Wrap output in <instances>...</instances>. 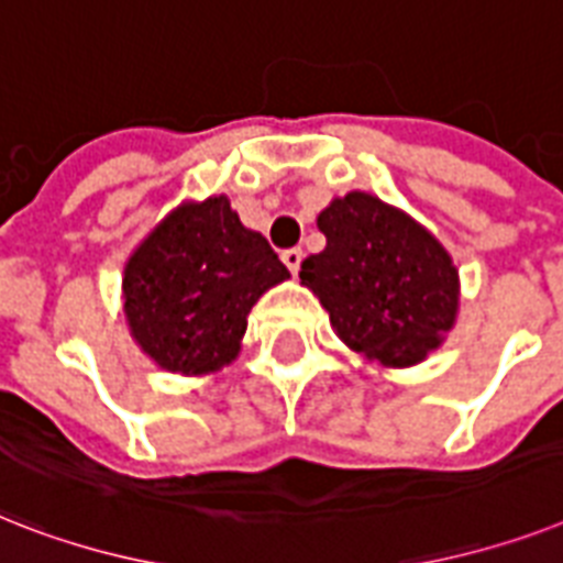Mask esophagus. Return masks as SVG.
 <instances>
[{"label":"esophagus","mask_w":563,"mask_h":563,"mask_svg":"<svg viewBox=\"0 0 563 563\" xmlns=\"http://www.w3.org/2000/svg\"><path fill=\"white\" fill-rule=\"evenodd\" d=\"M280 257H283V263L289 266L291 274L300 272V263H303V251H300V249H286L280 254Z\"/></svg>","instance_id":"1"}]
</instances>
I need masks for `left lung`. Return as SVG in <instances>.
Returning <instances> with one entry per match:
<instances>
[{
    "instance_id": "obj_1",
    "label": "left lung",
    "mask_w": 563,
    "mask_h": 563,
    "mask_svg": "<svg viewBox=\"0 0 563 563\" xmlns=\"http://www.w3.org/2000/svg\"><path fill=\"white\" fill-rule=\"evenodd\" d=\"M318 228L327 249L300 263V283L321 297L341 341L387 367H410L437 350L460 303L440 242L358 190L329 205Z\"/></svg>"
}]
</instances>
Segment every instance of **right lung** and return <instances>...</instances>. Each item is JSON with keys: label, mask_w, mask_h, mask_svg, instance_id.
<instances>
[{"label": "right lung", "mask_w": 563, "mask_h": 563, "mask_svg": "<svg viewBox=\"0 0 563 563\" xmlns=\"http://www.w3.org/2000/svg\"><path fill=\"white\" fill-rule=\"evenodd\" d=\"M289 277L225 196L173 210L123 272V312L141 350L170 373H208L240 353L260 295Z\"/></svg>", "instance_id": "right-lung-1"}]
</instances>
